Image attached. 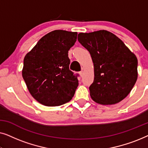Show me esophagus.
Instances as JSON below:
<instances>
[{
  "label": "esophagus",
  "mask_w": 148,
  "mask_h": 148,
  "mask_svg": "<svg viewBox=\"0 0 148 148\" xmlns=\"http://www.w3.org/2000/svg\"><path fill=\"white\" fill-rule=\"evenodd\" d=\"M79 75L81 77H82L83 76V71H80L79 73Z\"/></svg>",
  "instance_id": "esophagus-1"
}]
</instances>
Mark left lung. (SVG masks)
Instances as JSON below:
<instances>
[{
	"mask_svg": "<svg viewBox=\"0 0 148 148\" xmlns=\"http://www.w3.org/2000/svg\"><path fill=\"white\" fill-rule=\"evenodd\" d=\"M77 40L90 53L94 66L90 96L98 104L119 103L137 79V58L121 39L106 30L80 33Z\"/></svg>",
	"mask_w": 148,
	"mask_h": 148,
	"instance_id": "8db88e82",
	"label": "left lung"
}]
</instances>
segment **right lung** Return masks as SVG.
Segmentation results:
<instances>
[{
    "instance_id": "obj_1",
    "label": "right lung",
    "mask_w": 148,
    "mask_h": 148,
    "mask_svg": "<svg viewBox=\"0 0 148 148\" xmlns=\"http://www.w3.org/2000/svg\"><path fill=\"white\" fill-rule=\"evenodd\" d=\"M77 36V32L54 30L43 36L24 58L23 79L33 98L44 106H60L74 96L78 75L69 70L68 51Z\"/></svg>"
}]
</instances>
